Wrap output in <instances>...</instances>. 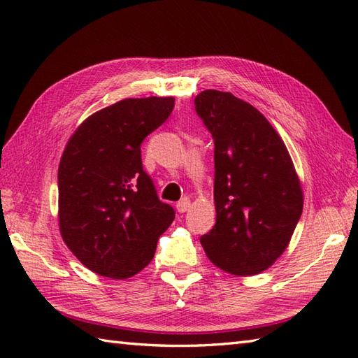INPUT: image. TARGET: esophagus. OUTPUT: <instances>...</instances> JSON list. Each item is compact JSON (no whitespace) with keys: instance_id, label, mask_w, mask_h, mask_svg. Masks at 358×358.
<instances>
[{"instance_id":"1","label":"esophagus","mask_w":358,"mask_h":358,"mask_svg":"<svg viewBox=\"0 0 358 358\" xmlns=\"http://www.w3.org/2000/svg\"><path fill=\"white\" fill-rule=\"evenodd\" d=\"M189 208H191V200L186 199V196L177 203V210L180 212V214H185L186 210H189Z\"/></svg>"}]
</instances>
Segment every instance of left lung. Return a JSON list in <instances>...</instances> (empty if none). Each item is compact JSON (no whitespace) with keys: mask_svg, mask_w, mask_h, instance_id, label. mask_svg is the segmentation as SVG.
<instances>
[{"mask_svg":"<svg viewBox=\"0 0 358 358\" xmlns=\"http://www.w3.org/2000/svg\"><path fill=\"white\" fill-rule=\"evenodd\" d=\"M195 110L214 136L217 222L200 238L217 268L262 273L289 246L303 189L285 141L260 110L229 92L206 89Z\"/></svg>","mask_w":358,"mask_h":358,"instance_id":"left-lung-1","label":"left lung"}]
</instances>
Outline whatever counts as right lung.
Masks as SVG:
<instances>
[{"label": "right lung", "mask_w": 358, "mask_h": 358, "mask_svg": "<svg viewBox=\"0 0 358 358\" xmlns=\"http://www.w3.org/2000/svg\"><path fill=\"white\" fill-rule=\"evenodd\" d=\"M173 96L126 98L75 129L58 166V226L66 246L101 277L126 280L154 258L175 218L143 171L140 144L173 109Z\"/></svg>", "instance_id": "add662e5"}]
</instances>
